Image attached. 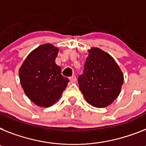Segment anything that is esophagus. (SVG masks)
Returning a JSON list of instances; mask_svg holds the SVG:
<instances>
[{"instance_id": "obj_1", "label": "esophagus", "mask_w": 146, "mask_h": 146, "mask_svg": "<svg viewBox=\"0 0 146 146\" xmlns=\"http://www.w3.org/2000/svg\"><path fill=\"white\" fill-rule=\"evenodd\" d=\"M69 80H70V81L72 82V83H74V82L76 81V77L74 75L72 76V77L69 78Z\"/></svg>"}]
</instances>
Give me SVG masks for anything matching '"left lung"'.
Segmentation results:
<instances>
[{
	"label": "left lung",
	"instance_id": "8db88e82",
	"mask_svg": "<svg viewBox=\"0 0 146 146\" xmlns=\"http://www.w3.org/2000/svg\"><path fill=\"white\" fill-rule=\"evenodd\" d=\"M88 52L83 74L78 77L79 89L90 104L105 108L119 96L123 74L114 59L102 49L92 48Z\"/></svg>",
	"mask_w": 146,
	"mask_h": 146
}]
</instances>
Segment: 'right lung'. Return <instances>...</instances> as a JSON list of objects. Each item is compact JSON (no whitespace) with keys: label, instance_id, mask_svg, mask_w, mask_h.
<instances>
[{"label":"right lung","instance_id":"obj_1","mask_svg":"<svg viewBox=\"0 0 146 146\" xmlns=\"http://www.w3.org/2000/svg\"><path fill=\"white\" fill-rule=\"evenodd\" d=\"M59 49L53 44H42L29 54L19 68L24 92L31 102L48 108L57 102L69 82L61 74L55 62Z\"/></svg>","mask_w":146,"mask_h":146}]
</instances>
